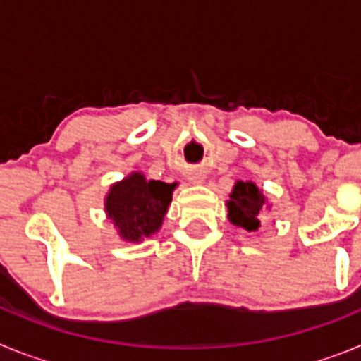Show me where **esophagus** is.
I'll list each match as a JSON object with an SVG mask.
<instances>
[{
    "label": "esophagus",
    "mask_w": 361,
    "mask_h": 361,
    "mask_svg": "<svg viewBox=\"0 0 361 361\" xmlns=\"http://www.w3.org/2000/svg\"><path fill=\"white\" fill-rule=\"evenodd\" d=\"M190 180L193 184H202L204 183V177H202V175H190Z\"/></svg>",
    "instance_id": "1"
}]
</instances>
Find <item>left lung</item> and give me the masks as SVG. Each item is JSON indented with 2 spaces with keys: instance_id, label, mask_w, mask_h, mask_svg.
<instances>
[{
  "instance_id": "obj_1",
  "label": "left lung",
  "mask_w": 361,
  "mask_h": 361,
  "mask_svg": "<svg viewBox=\"0 0 361 361\" xmlns=\"http://www.w3.org/2000/svg\"><path fill=\"white\" fill-rule=\"evenodd\" d=\"M228 219L233 226L255 233L260 228L264 212L271 208L264 191L251 180H237L229 193Z\"/></svg>"
}]
</instances>
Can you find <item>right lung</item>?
<instances>
[{"label":"right lung","mask_w":361,"mask_h":361,"mask_svg":"<svg viewBox=\"0 0 361 361\" xmlns=\"http://www.w3.org/2000/svg\"><path fill=\"white\" fill-rule=\"evenodd\" d=\"M178 184L148 180L141 171H132L110 186L104 197V213L121 240L139 244L162 228L171 195Z\"/></svg>","instance_id":"add662e5"}]
</instances>
